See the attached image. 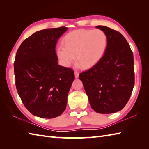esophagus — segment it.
<instances>
[{
	"label": "esophagus",
	"mask_w": 149,
	"mask_h": 149,
	"mask_svg": "<svg viewBox=\"0 0 149 149\" xmlns=\"http://www.w3.org/2000/svg\"><path fill=\"white\" fill-rule=\"evenodd\" d=\"M79 75V73L77 71H75V78H78Z\"/></svg>",
	"instance_id": "esophagus-1"
}]
</instances>
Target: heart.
I'll return each mask as SVG.
<instances>
[{"mask_svg": "<svg viewBox=\"0 0 149 149\" xmlns=\"http://www.w3.org/2000/svg\"><path fill=\"white\" fill-rule=\"evenodd\" d=\"M107 37L100 29H79L66 34L63 47L56 50L58 59L63 65L70 66L75 56L79 65L90 68L102 58L107 47Z\"/></svg>", "mask_w": 149, "mask_h": 149, "instance_id": "heart-1", "label": "heart"}]
</instances>
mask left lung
<instances>
[{"instance_id": "1", "label": "left lung", "mask_w": 149, "mask_h": 149, "mask_svg": "<svg viewBox=\"0 0 149 149\" xmlns=\"http://www.w3.org/2000/svg\"><path fill=\"white\" fill-rule=\"evenodd\" d=\"M107 47L96 65L79 74L90 106L98 113L118 112L125 107L134 85L133 54L127 40L118 31L103 26Z\"/></svg>"}]
</instances>
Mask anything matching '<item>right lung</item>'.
Listing matches in <instances>:
<instances>
[{
    "label": "right lung",
    "instance_id": "add662e5",
    "mask_svg": "<svg viewBox=\"0 0 149 149\" xmlns=\"http://www.w3.org/2000/svg\"><path fill=\"white\" fill-rule=\"evenodd\" d=\"M68 28L46 29L22 43L14 62L15 84L24 105L33 115L52 118L66 109L74 72L58 65V40Z\"/></svg>",
    "mask_w": 149,
    "mask_h": 149
}]
</instances>
